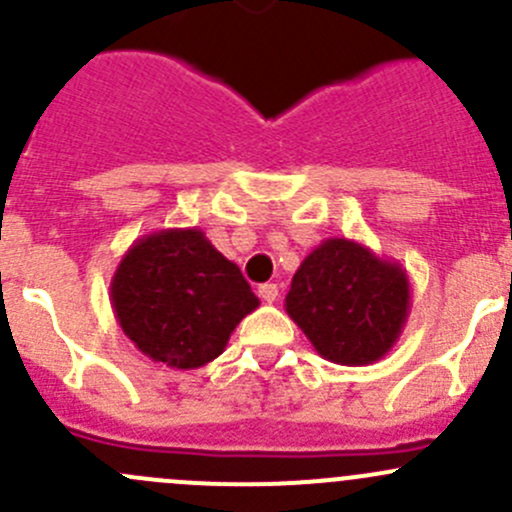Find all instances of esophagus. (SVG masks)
Segmentation results:
<instances>
[{
    "label": "esophagus",
    "mask_w": 512,
    "mask_h": 512,
    "mask_svg": "<svg viewBox=\"0 0 512 512\" xmlns=\"http://www.w3.org/2000/svg\"><path fill=\"white\" fill-rule=\"evenodd\" d=\"M257 294L262 297V302L272 304L277 299V294H280V287L272 285V282H265V285H260V289H257Z\"/></svg>",
    "instance_id": "esophagus-1"
}]
</instances>
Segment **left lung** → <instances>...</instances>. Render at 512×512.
Here are the masks:
<instances>
[{"label": "left lung", "instance_id": "left-lung-1", "mask_svg": "<svg viewBox=\"0 0 512 512\" xmlns=\"http://www.w3.org/2000/svg\"><path fill=\"white\" fill-rule=\"evenodd\" d=\"M285 309L319 356L366 366L399 342L411 312V282L396 260L349 237H327L294 272Z\"/></svg>", "mask_w": 512, "mask_h": 512}]
</instances>
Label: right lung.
<instances>
[{"label": "right lung", "mask_w": 512, "mask_h": 512, "mask_svg": "<svg viewBox=\"0 0 512 512\" xmlns=\"http://www.w3.org/2000/svg\"><path fill=\"white\" fill-rule=\"evenodd\" d=\"M111 307L138 352L188 371L218 359L260 299L203 230L170 227L128 247L111 277Z\"/></svg>", "instance_id": "obj_1"}]
</instances>
